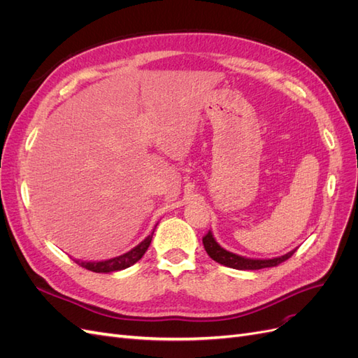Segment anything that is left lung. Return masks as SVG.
<instances>
[{"label": "left lung", "instance_id": "obj_1", "mask_svg": "<svg viewBox=\"0 0 358 358\" xmlns=\"http://www.w3.org/2000/svg\"><path fill=\"white\" fill-rule=\"evenodd\" d=\"M203 245L208 255L215 259L216 263H220L222 266L237 268V270H258V268H266V267H275L280 263H284L285 259H288L292 254L296 252V249L287 252L285 255L275 257V258H267V259H258V258H246L242 255L233 254L230 251H227L220 243L215 241V237L212 231H209L203 237Z\"/></svg>", "mask_w": 358, "mask_h": 358}]
</instances>
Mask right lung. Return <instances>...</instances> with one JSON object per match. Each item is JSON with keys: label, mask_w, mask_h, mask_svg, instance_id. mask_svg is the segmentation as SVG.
Returning <instances> with one entry per match:
<instances>
[{"label": "right lung", "mask_w": 358, "mask_h": 358, "mask_svg": "<svg viewBox=\"0 0 358 358\" xmlns=\"http://www.w3.org/2000/svg\"><path fill=\"white\" fill-rule=\"evenodd\" d=\"M152 236H154V231L150 233L145 241H142L137 246H134L131 251L110 259H104V262H80V259H74V262L79 266L85 267L86 270H91V272H95V273L117 272V270H124L129 266L136 264L138 259L145 255V252L148 251V248L150 245V241H152Z\"/></svg>", "instance_id": "obj_1"}]
</instances>
